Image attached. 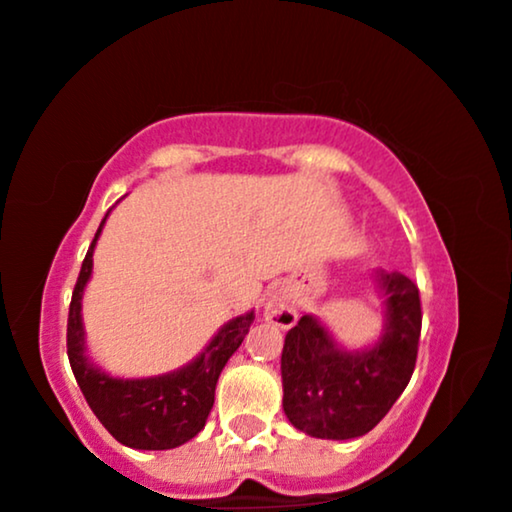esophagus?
Returning a JSON list of instances; mask_svg holds the SVG:
<instances>
[{
    "label": "esophagus",
    "instance_id": "obj_1",
    "mask_svg": "<svg viewBox=\"0 0 512 512\" xmlns=\"http://www.w3.org/2000/svg\"><path fill=\"white\" fill-rule=\"evenodd\" d=\"M264 316H267V321L276 323L278 328H290V326H295V321H297V312H295L293 302H288V300H271L267 304V309H264Z\"/></svg>",
    "mask_w": 512,
    "mask_h": 512
}]
</instances>
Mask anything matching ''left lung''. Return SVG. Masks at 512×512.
Returning a JSON list of instances; mask_svg holds the SVG:
<instances>
[{
    "mask_svg": "<svg viewBox=\"0 0 512 512\" xmlns=\"http://www.w3.org/2000/svg\"><path fill=\"white\" fill-rule=\"evenodd\" d=\"M378 281L387 321L375 347L345 352L314 316H302L286 333L283 411L297 430L319 439L366 435L409 385L423 323L418 286L399 271H380Z\"/></svg>",
    "mask_w": 512,
    "mask_h": 512,
    "instance_id": "left-lung-1",
    "label": "left lung"
}]
</instances>
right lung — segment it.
Masks as SVG:
<instances>
[{
    "instance_id": "1",
    "label": "right lung",
    "mask_w": 512,
    "mask_h": 512,
    "mask_svg": "<svg viewBox=\"0 0 512 512\" xmlns=\"http://www.w3.org/2000/svg\"><path fill=\"white\" fill-rule=\"evenodd\" d=\"M106 217L101 219L99 231H96L94 241L84 255L73 300H70L66 335L70 368H73L89 409L120 444L146 451L174 449V446L189 442L205 428V420H208L212 404H215L219 373H222L231 354L241 347L255 314L250 312L226 323L193 364L174 373L144 380H120L99 371L84 357L80 309L82 290L92 276L94 245Z\"/></svg>"
}]
</instances>
